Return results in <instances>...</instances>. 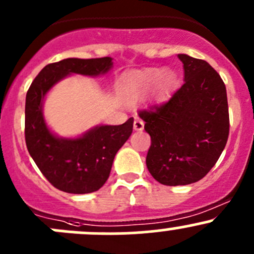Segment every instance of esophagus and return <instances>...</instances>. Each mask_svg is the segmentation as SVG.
I'll return each instance as SVG.
<instances>
[{
  "label": "esophagus",
  "mask_w": 254,
  "mask_h": 254,
  "mask_svg": "<svg viewBox=\"0 0 254 254\" xmlns=\"http://www.w3.org/2000/svg\"><path fill=\"white\" fill-rule=\"evenodd\" d=\"M134 129L136 130V131H141L143 129V122L142 120H140L139 118H136L134 122Z\"/></svg>",
  "instance_id": "1"
}]
</instances>
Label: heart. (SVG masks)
Wrapping results in <instances>:
<instances>
[{
	"label": "heart",
	"instance_id": "obj_1",
	"mask_svg": "<svg viewBox=\"0 0 254 254\" xmlns=\"http://www.w3.org/2000/svg\"><path fill=\"white\" fill-rule=\"evenodd\" d=\"M176 76L170 70L158 67H147L130 73L123 84V93L130 102L145 98L152 89L160 96H165L173 87Z\"/></svg>",
	"mask_w": 254,
	"mask_h": 254
}]
</instances>
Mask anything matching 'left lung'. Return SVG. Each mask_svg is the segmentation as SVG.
Returning <instances> with one entry per match:
<instances>
[{"label": "left lung", "mask_w": 254, "mask_h": 254, "mask_svg": "<svg viewBox=\"0 0 254 254\" xmlns=\"http://www.w3.org/2000/svg\"><path fill=\"white\" fill-rule=\"evenodd\" d=\"M184 83L167 102L139 117L151 136L146 166L165 186H187L207 175L229 137L226 87L200 59L178 54Z\"/></svg>", "instance_id": "8db88e82"}]
</instances>
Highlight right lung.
Returning a JSON list of instances; mask_svg holds the SVG:
<instances>
[{
  "label": "right lung",
  "mask_w": 254,
  "mask_h": 254,
  "mask_svg": "<svg viewBox=\"0 0 254 254\" xmlns=\"http://www.w3.org/2000/svg\"><path fill=\"white\" fill-rule=\"evenodd\" d=\"M113 67L112 58H68L49 64L30 84L25 97V143L29 155L55 188L71 194L98 190L108 179L119 148L132 132L134 119L122 125H97L77 137L54 134L44 119L48 92L67 76L97 77Z\"/></svg>",
  "instance_id": "1"
}]
</instances>
